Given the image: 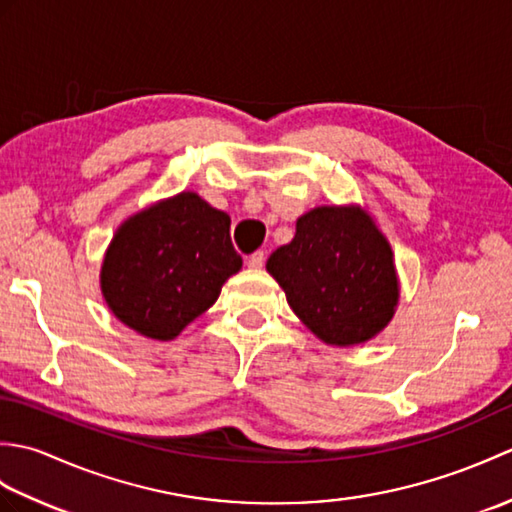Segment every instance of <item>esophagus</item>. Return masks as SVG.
<instances>
[{
	"label": "esophagus",
	"mask_w": 512,
	"mask_h": 512,
	"mask_svg": "<svg viewBox=\"0 0 512 512\" xmlns=\"http://www.w3.org/2000/svg\"><path fill=\"white\" fill-rule=\"evenodd\" d=\"M264 262H266V253H264V250H255V253L248 257V268H255V270H257V268L264 266Z\"/></svg>",
	"instance_id": "1"
}]
</instances>
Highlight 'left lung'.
Masks as SVG:
<instances>
[{
	"label": "left lung",
	"instance_id": "1",
	"mask_svg": "<svg viewBox=\"0 0 512 512\" xmlns=\"http://www.w3.org/2000/svg\"><path fill=\"white\" fill-rule=\"evenodd\" d=\"M266 270L288 306L323 343L350 347L387 328L398 306L394 253L361 206H317Z\"/></svg>",
	"mask_w": 512,
	"mask_h": 512
}]
</instances>
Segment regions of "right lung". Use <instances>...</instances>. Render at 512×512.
I'll list each match as a JSON object with an SVG mask.
<instances>
[{
  "label": "right lung",
  "mask_w": 512,
  "mask_h": 512,
  "mask_svg": "<svg viewBox=\"0 0 512 512\" xmlns=\"http://www.w3.org/2000/svg\"><path fill=\"white\" fill-rule=\"evenodd\" d=\"M239 268L231 217L182 191L118 226L101 266V290L127 328L171 341L213 306Z\"/></svg>",
  "instance_id": "1"
}]
</instances>
